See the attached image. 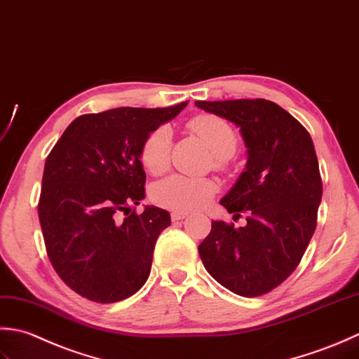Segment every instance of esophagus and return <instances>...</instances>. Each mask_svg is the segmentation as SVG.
<instances>
[{"label":"esophagus","mask_w":359,"mask_h":359,"mask_svg":"<svg viewBox=\"0 0 359 359\" xmlns=\"http://www.w3.org/2000/svg\"><path fill=\"white\" fill-rule=\"evenodd\" d=\"M189 214L187 212H180V210H173L170 217H172V222H178V220H184Z\"/></svg>","instance_id":"esophagus-1"}]
</instances>
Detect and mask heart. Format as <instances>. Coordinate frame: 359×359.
Segmentation results:
<instances>
[{
    "label": "heart",
    "mask_w": 359,
    "mask_h": 359,
    "mask_svg": "<svg viewBox=\"0 0 359 359\" xmlns=\"http://www.w3.org/2000/svg\"><path fill=\"white\" fill-rule=\"evenodd\" d=\"M189 127L198 135L208 147L217 156V165H224L237 150L238 139L236 131L224 119L214 114H198L190 119ZM172 131L169 127L161 126L145 136L141 145V163L153 175H161L167 170L170 159ZM217 192L214 181L208 178H192L184 175L161 181L151 192L156 204L172 210L190 212L203 208Z\"/></svg>",
    "instance_id": "b5f03b06"
}]
</instances>
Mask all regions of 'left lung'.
Returning a JSON list of instances; mask_svg holds the SVG:
<instances>
[{
	"instance_id": "left-lung-1",
	"label": "left lung",
	"mask_w": 359,
	"mask_h": 359,
	"mask_svg": "<svg viewBox=\"0 0 359 359\" xmlns=\"http://www.w3.org/2000/svg\"><path fill=\"white\" fill-rule=\"evenodd\" d=\"M195 105L236 123L248 149L246 170L220 201L233 222L248 212L246 226L212 222L198 246L203 265L238 296L266 294L297 268L316 229L323 180L311 136L271 100Z\"/></svg>"
}]
</instances>
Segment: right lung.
Returning <instances> with one entry per match:
<instances>
[{
  "label": "right lung",
  "mask_w": 359,
  "mask_h": 359,
  "mask_svg": "<svg viewBox=\"0 0 359 359\" xmlns=\"http://www.w3.org/2000/svg\"><path fill=\"white\" fill-rule=\"evenodd\" d=\"M186 105L82 114L48 155L39 201L43 238L55 273L82 297L119 302L147 282L170 214L131 208L145 198L139 151L151 130Z\"/></svg>",
  "instance_id": "obj_1"
}]
</instances>
